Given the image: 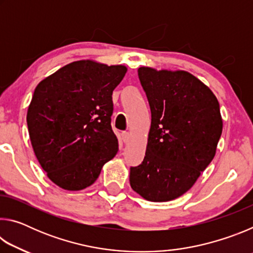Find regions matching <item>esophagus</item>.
Wrapping results in <instances>:
<instances>
[{
	"mask_svg": "<svg viewBox=\"0 0 253 253\" xmlns=\"http://www.w3.org/2000/svg\"><path fill=\"white\" fill-rule=\"evenodd\" d=\"M122 139H123L124 143H127L128 140H129V132L123 131L122 132Z\"/></svg>",
	"mask_w": 253,
	"mask_h": 253,
	"instance_id": "34e87169",
	"label": "esophagus"
}]
</instances>
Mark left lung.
I'll return each mask as SVG.
<instances>
[{"label":"left lung","instance_id":"obj_1","mask_svg":"<svg viewBox=\"0 0 253 253\" xmlns=\"http://www.w3.org/2000/svg\"><path fill=\"white\" fill-rule=\"evenodd\" d=\"M152 122L146 153L131 166L132 190L152 202L178 198L193 186L215 155L222 134L220 105L186 71L138 69Z\"/></svg>","mask_w":253,"mask_h":253}]
</instances>
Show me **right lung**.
Listing matches in <instances>:
<instances>
[{"instance_id":"1","label":"right lung","mask_w":253,"mask_h":253,"mask_svg":"<svg viewBox=\"0 0 253 253\" xmlns=\"http://www.w3.org/2000/svg\"><path fill=\"white\" fill-rule=\"evenodd\" d=\"M124 66L81 60L42 80L28 109L34 154L48 177L68 191L90 186L118 152L111 129L113 91Z\"/></svg>"}]
</instances>
